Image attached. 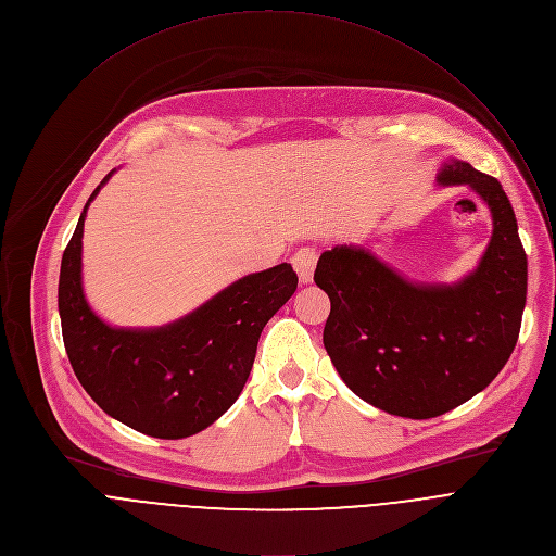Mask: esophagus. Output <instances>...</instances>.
Masks as SVG:
<instances>
[{"label": "esophagus", "mask_w": 556, "mask_h": 556, "mask_svg": "<svg viewBox=\"0 0 556 556\" xmlns=\"http://www.w3.org/2000/svg\"><path fill=\"white\" fill-rule=\"evenodd\" d=\"M292 268L296 270L301 283H309L314 277V268H316V251L314 249L296 251L292 257Z\"/></svg>", "instance_id": "34e87169"}]
</instances>
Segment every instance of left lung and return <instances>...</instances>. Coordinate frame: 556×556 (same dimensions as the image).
I'll list each match as a JSON object with an SVG mask.
<instances>
[{
  "label": "left lung",
  "instance_id": "left-lung-1",
  "mask_svg": "<svg viewBox=\"0 0 556 556\" xmlns=\"http://www.w3.org/2000/svg\"><path fill=\"white\" fill-rule=\"evenodd\" d=\"M438 187H466L493 222L478 266L457 281H420L365 244L321 253L314 281L332 309L324 345L343 382L376 409L427 420L486 389L510 358L526 307L528 260L502 185L464 161Z\"/></svg>",
  "mask_w": 556,
  "mask_h": 556
}]
</instances>
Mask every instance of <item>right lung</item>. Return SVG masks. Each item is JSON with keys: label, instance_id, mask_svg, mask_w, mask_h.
I'll list each match as a JSON object with an SVG mask.
<instances>
[{"label": "right lung", "instance_id": "add662e5", "mask_svg": "<svg viewBox=\"0 0 556 556\" xmlns=\"http://www.w3.org/2000/svg\"><path fill=\"white\" fill-rule=\"evenodd\" d=\"M114 174L90 195L61 260L65 352L78 382L108 416L151 438H189L240 399L262 330L294 294L299 279L290 264H279L240 277L165 326L108 324L84 288V226L90 204Z\"/></svg>", "mask_w": 556, "mask_h": 556}]
</instances>
